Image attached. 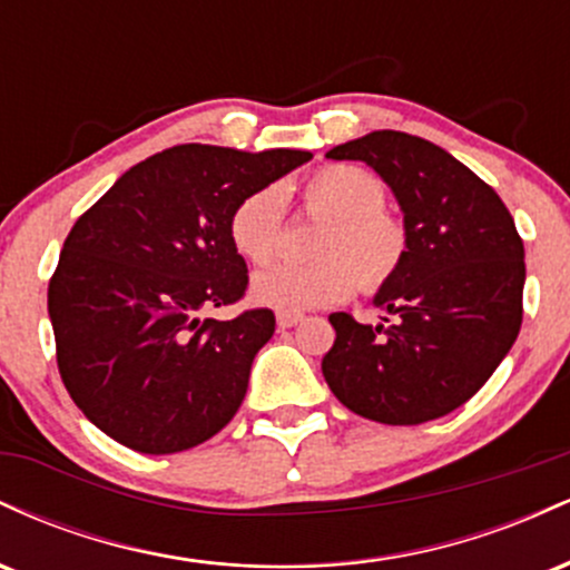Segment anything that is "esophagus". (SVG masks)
Here are the masks:
<instances>
[{"instance_id":"obj_1","label":"esophagus","mask_w":570,"mask_h":570,"mask_svg":"<svg viewBox=\"0 0 570 570\" xmlns=\"http://www.w3.org/2000/svg\"><path fill=\"white\" fill-rule=\"evenodd\" d=\"M299 322H303V316H299V313H278L276 316L278 330H292V326H297Z\"/></svg>"}]
</instances>
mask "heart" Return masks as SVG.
Wrapping results in <instances>:
<instances>
[{
  "mask_svg": "<svg viewBox=\"0 0 570 570\" xmlns=\"http://www.w3.org/2000/svg\"><path fill=\"white\" fill-rule=\"evenodd\" d=\"M305 208L326 217L316 240L322 259L307 265L281 263L252 278V297L281 313L343 303L358 286L381 289L394 278L407 254V233L385 212V185L375 174L351 163L318 168L303 187ZM286 195L265 185L235 203L227 233L240 257L254 265L273 259L281 244Z\"/></svg>",
  "mask_w": 570,
  "mask_h": 570,
  "instance_id": "obj_1",
  "label": "heart"
}]
</instances>
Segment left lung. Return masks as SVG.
<instances>
[{
    "instance_id": "left-lung-1",
    "label": "left lung",
    "mask_w": 570,
    "mask_h": 570,
    "mask_svg": "<svg viewBox=\"0 0 570 570\" xmlns=\"http://www.w3.org/2000/svg\"><path fill=\"white\" fill-rule=\"evenodd\" d=\"M326 158L375 168L404 214L407 254L372 299L394 324L330 316L337 337L324 381L367 421L417 426L448 415L485 385L520 335L525 248L512 214L493 187L421 136L372 130Z\"/></svg>"
}]
</instances>
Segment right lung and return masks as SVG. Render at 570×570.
Listing matches in <instances>:
<instances>
[{"mask_svg":"<svg viewBox=\"0 0 570 570\" xmlns=\"http://www.w3.org/2000/svg\"><path fill=\"white\" fill-rule=\"evenodd\" d=\"M307 160L303 149L179 144L122 174L75 222L48 313L61 381L104 434L168 455L233 421L276 316L200 313L246 294V263L227 233L235 203Z\"/></svg>","mask_w":570,"mask_h":570,"instance_id":"right-lung-1","label":"right lung"}]
</instances>
